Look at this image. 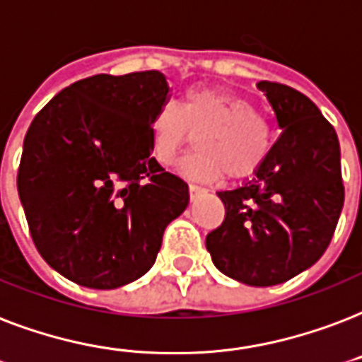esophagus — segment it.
I'll list each match as a JSON object with an SVG mask.
<instances>
[{"instance_id": "34e87169", "label": "esophagus", "mask_w": 362, "mask_h": 362, "mask_svg": "<svg viewBox=\"0 0 362 362\" xmlns=\"http://www.w3.org/2000/svg\"><path fill=\"white\" fill-rule=\"evenodd\" d=\"M189 195H192V197H195V195H199L201 192H203V187L201 186H197V184H189Z\"/></svg>"}]
</instances>
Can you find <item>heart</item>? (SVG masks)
<instances>
[{
  "label": "heart",
  "mask_w": 362,
  "mask_h": 362,
  "mask_svg": "<svg viewBox=\"0 0 362 362\" xmlns=\"http://www.w3.org/2000/svg\"><path fill=\"white\" fill-rule=\"evenodd\" d=\"M151 156L169 167L197 134V148L182 163L193 180L211 182L224 175L239 180L255 175L272 151V127L255 104L235 93L193 87L180 106L163 102L151 117Z\"/></svg>",
  "instance_id": "1"
}]
</instances>
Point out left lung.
<instances>
[{"instance_id":"8db88e82","label":"left lung","mask_w":362,"mask_h":362,"mask_svg":"<svg viewBox=\"0 0 362 362\" xmlns=\"http://www.w3.org/2000/svg\"><path fill=\"white\" fill-rule=\"evenodd\" d=\"M256 87L283 132L255 180L218 192L226 216L206 235V250L231 279L272 286L325 255L344 206V180L338 134L319 107L283 83Z\"/></svg>"}]
</instances>
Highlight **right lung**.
I'll return each mask as SVG.
<instances>
[{
    "mask_svg": "<svg viewBox=\"0 0 362 362\" xmlns=\"http://www.w3.org/2000/svg\"><path fill=\"white\" fill-rule=\"evenodd\" d=\"M170 87L157 70L85 77L47 102L24 136L16 186L43 260L110 291L142 277L187 184L151 156V117Z\"/></svg>",
    "mask_w": 362,
    "mask_h": 362,
    "instance_id": "1",
    "label": "right lung"
}]
</instances>
